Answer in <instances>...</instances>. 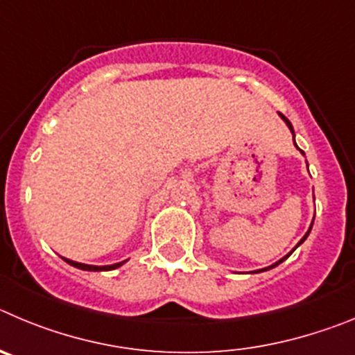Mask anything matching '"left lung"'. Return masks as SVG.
Returning <instances> with one entry per match:
<instances>
[{
    "label": "left lung",
    "instance_id": "8db88e82",
    "mask_svg": "<svg viewBox=\"0 0 355 355\" xmlns=\"http://www.w3.org/2000/svg\"><path fill=\"white\" fill-rule=\"evenodd\" d=\"M281 118H283V120H285V122H286V125H288V129L292 130V134H293V127H292V123L288 122V118H285V116H283V114H281ZM309 230H311V228H309ZM308 233H309V232H308ZM308 233H306L304 237H302V241H301V242H304V241H306V237H308ZM301 242H299V244H301ZM299 244H297V245H299ZM283 260H285V258H283ZM283 260H279V261H277V263L270 265V267H267V269H272V267H276V265H279L281 261H283ZM267 269H265V270H267ZM258 272H260V270H258Z\"/></svg>",
    "mask_w": 355,
    "mask_h": 355
}]
</instances>
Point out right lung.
Listing matches in <instances>:
<instances>
[{
    "mask_svg": "<svg viewBox=\"0 0 355 355\" xmlns=\"http://www.w3.org/2000/svg\"><path fill=\"white\" fill-rule=\"evenodd\" d=\"M63 260L67 261L69 265H72V267H78V269L81 270H113L116 269V267H120V265L123 263H114V265H104V267H97V265H86V263H78V261H72V260H67V258H63Z\"/></svg>",
    "mask_w": 355,
    "mask_h": 355,
    "instance_id": "add662e5",
    "label": "right lung"
}]
</instances>
